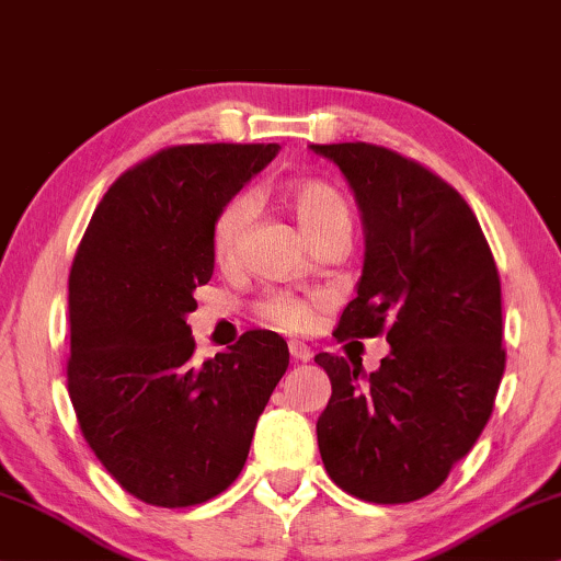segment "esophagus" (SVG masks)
Segmentation results:
<instances>
[{
    "label": "esophagus",
    "instance_id": "esophagus-1",
    "mask_svg": "<svg viewBox=\"0 0 561 561\" xmlns=\"http://www.w3.org/2000/svg\"><path fill=\"white\" fill-rule=\"evenodd\" d=\"M289 354H293L297 363H310L313 359V350L302 342H289Z\"/></svg>",
    "mask_w": 561,
    "mask_h": 561
}]
</instances>
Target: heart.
Returning a JSON list of instances; mask_svg holds the SVG:
<instances>
[{
    "label": "heart",
    "instance_id": "b5f03b06",
    "mask_svg": "<svg viewBox=\"0 0 561 561\" xmlns=\"http://www.w3.org/2000/svg\"><path fill=\"white\" fill-rule=\"evenodd\" d=\"M282 202L295 215L310 245L333 236L352 238V209L346 198L331 183L316 179L289 181L282 186ZM248 217H251V209H248L243 196L230 198L217 211L215 225H211V256L217 259V264H232L238 259L240 243H243L248 228ZM259 313L268 323L279 325V329L302 331L310 323L313 308H310L308 300H300V297L268 295L266 300H261Z\"/></svg>",
    "mask_w": 561,
    "mask_h": 561
}]
</instances>
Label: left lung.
<instances>
[{"label": "left lung", "mask_w": 561, "mask_h": 561, "mask_svg": "<svg viewBox=\"0 0 561 561\" xmlns=\"http://www.w3.org/2000/svg\"><path fill=\"white\" fill-rule=\"evenodd\" d=\"M310 150L342 170L365 230L357 295L333 336L386 331L391 344L370 375L316 354L331 380L318 450L354 497L422 500L492 416L505 373L497 264L463 196L420 162L365 141Z\"/></svg>", "instance_id": "8db88e82"}]
</instances>
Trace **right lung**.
Returning a JSON list of instances; mask_svg holds the SVG:
<instances>
[{"instance_id": "right-lung-1", "label": "right lung", "mask_w": 561, "mask_h": 561, "mask_svg": "<svg viewBox=\"0 0 561 561\" xmlns=\"http://www.w3.org/2000/svg\"><path fill=\"white\" fill-rule=\"evenodd\" d=\"M279 145L168 147L105 191L69 274V399L105 471L154 507L202 505L243 471L289 365L274 331H245L196 365L186 316L215 272L217 211Z\"/></svg>"}]
</instances>
